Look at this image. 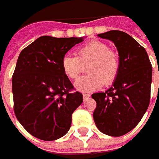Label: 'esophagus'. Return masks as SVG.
<instances>
[{
    "label": "esophagus",
    "instance_id": "34e87169",
    "mask_svg": "<svg viewBox=\"0 0 159 159\" xmlns=\"http://www.w3.org/2000/svg\"><path fill=\"white\" fill-rule=\"evenodd\" d=\"M89 97H90V95H89V94H83V99H84V100L89 99Z\"/></svg>",
    "mask_w": 159,
    "mask_h": 159
}]
</instances>
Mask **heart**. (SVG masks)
<instances>
[{"instance_id": "heart-1", "label": "heart", "mask_w": 159, "mask_h": 159, "mask_svg": "<svg viewBox=\"0 0 159 159\" xmlns=\"http://www.w3.org/2000/svg\"><path fill=\"white\" fill-rule=\"evenodd\" d=\"M89 64L87 76L80 77L74 82V88L83 93L93 92L104 84H111L118 74L119 57L109 49L104 42L93 40L77 50V57L66 54L62 59V69L70 80L77 79L83 70V65Z\"/></svg>"}]
</instances>
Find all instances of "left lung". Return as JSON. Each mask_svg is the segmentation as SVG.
<instances>
[{
	"instance_id": "obj_1",
	"label": "left lung",
	"mask_w": 159,
	"mask_h": 159,
	"mask_svg": "<svg viewBox=\"0 0 159 159\" xmlns=\"http://www.w3.org/2000/svg\"><path fill=\"white\" fill-rule=\"evenodd\" d=\"M97 36L115 44L119 65L112 86L92 95L97 104L93 117L102 133L121 136L138 125L149 107L152 67L145 48L130 35L112 30Z\"/></svg>"
}]
</instances>
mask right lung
<instances>
[{
  "instance_id": "add662e5",
  "label": "right lung",
  "mask_w": 159,
  "mask_h": 159,
  "mask_svg": "<svg viewBox=\"0 0 159 159\" xmlns=\"http://www.w3.org/2000/svg\"><path fill=\"white\" fill-rule=\"evenodd\" d=\"M80 38L41 36L19 54L12 77L16 117L34 137L55 141L69 131L71 115L83 102L62 69V59Z\"/></svg>"
}]
</instances>
